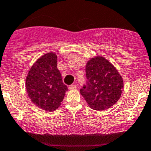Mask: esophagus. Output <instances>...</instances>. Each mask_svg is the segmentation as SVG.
Instances as JSON below:
<instances>
[{
  "label": "esophagus",
  "mask_w": 151,
  "mask_h": 151,
  "mask_svg": "<svg viewBox=\"0 0 151 151\" xmlns=\"http://www.w3.org/2000/svg\"><path fill=\"white\" fill-rule=\"evenodd\" d=\"M76 87H77V85H76V83H73V84H71L70 86H69V89H76Z\"/></svg>",
  "instance_id": "34e87169"
}]
</instances>
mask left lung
<instances>
[{
  "mask_svg": "<svg viewBox=\"0 0 151 151\" xmlns=\"http://www.w3.org/2000/svg\"><path fill=\"white\" fill-rule=\"evenodd\" d=\"M86 85L80 90L87 105L96 111L109 109L119 101L123 92V78L105 57L97 56L86 62Z\"/></svg>",
  "mask_w": 151,
  "mask_h": 151,
  "instance_id": "left-lung-1",
  "label": "left lung"
}]
</instances>
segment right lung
I'll use <instances>...</instances> for the list:
<instances>
[{
    "mask_svg": "<svg viewBox=\"0 0 151 151\" xmlns=\"http://www.w3.org/2000/svg\"><path fill=\"white\" fill-rule=\"evenodd\" d=\"M56 66V53H46L34 62L25 78L28 96L34 105L47 111L60 106L68 90Z\"/></svg>",
    "mask_w": 151,
    "mask_h": 151,
    "instance_id": "add662e5",
    "label": "right lung"
}]
</instances>
